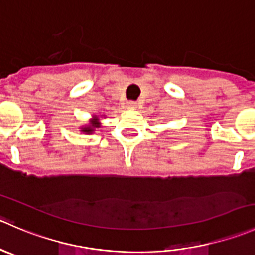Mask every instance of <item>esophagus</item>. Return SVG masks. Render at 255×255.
<instances>
[{"label": "esophagus", "instance_id": "34e87169", "mask_svg": "<svg viewBox=\"0 0 255 255\" xmlns=\"http://www.w3.org/2000/svg\"><path fill=\"white\" fill-rule=\"evenodd\" d=\"M126 106H127V108H129V110H134V108L137 107V103H135L134 101H128V102L126 103Z\"/></svg>", "mask_w": 255, "mask_h": 255}]
</instances>
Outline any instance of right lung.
Here are the masks:
<instances>
[{
	"instance_id": "right-lung-1",
	"label": "right lung",
	"mask_w": 255,
	"mask_h": 255,
	"mask_svg": "<svg viewBox=\"0 0 255 255\" xmlns=\"http://www.w3.org/2000/svg\"><path fill=\"white\" fill-rule=\"evenodd\" d=\"M92 127H100V123L98 122H92ZM92 128L91 127H87V128H85V129H83V132H86V133H92Z\"/></svg>"
}]
</instances>
